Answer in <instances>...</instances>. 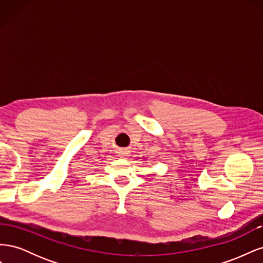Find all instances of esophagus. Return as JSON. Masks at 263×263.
Masks as SVG:
<instances>
[{
    "label": "esophagus",
    "mask_w": 263,
    "mask_h": 263,
    "mask_svg": "<svg viewBox=\"0 0 263 263\" xmlns=\"http://www.w3.org/2000/svg\"><path fill=\"white\" fill-rule=\"evenodd\" d=\"M118 155L121 156V157H128V155H129V153L127 150H121L118 153Z\"/></svg>",
    "instance_id": "34e87169"
}]
</instances>
